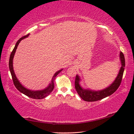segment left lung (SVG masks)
Here are the masks:
<instances>
[{"label":"left lung","mask_w":134,"mask_h":134,"mask_svg":"<svg viewBox=\"0 0 134 134\" xmlns=\"http://www.w3.org/2000/svg\"><path fill=\"white\" fill-rule=\"evenodd\" d=\"M119 58L121 61V66L120 68L118 74L115 78V80L110 85L105 89L99 90H94L89 88H84L80 85L81 79L79 74H77L75 80V88L77 92L81 99L86 102H94L99 100L105 97L109 96L113 94L119 87L121 83L122 78L123 76L125 61L123 53L121 51L119 53Z\"/></svg>","instance_id":"1"}]
</instances>
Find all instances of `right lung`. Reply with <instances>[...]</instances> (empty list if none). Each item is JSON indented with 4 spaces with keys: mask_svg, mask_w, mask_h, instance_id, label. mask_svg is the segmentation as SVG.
<instances>
[{
    "mask_svg": "<svg viewBox=\"0 0 134 134\" xmlns=\"http://www.w3.org/2000/svg\"><path fill=\"white\" fill-rule=\"evenodd\" d=\"M29 35V34H28L27 35L24 36V37H22L16 43L14 48H13V51L12 53H11V54L10 55L9 62V70H10L11 75H12V77L13 79V83H14V85L15 86L16 88V89L19 90L20 92H21L22 93L24 94L27 96L31 97V98L34 99H41L43 98H45V97H46L47 96H48V95L51 93V92L53 91L54 87V80H55L56 76L62 71L63 69L58 70V71L55 72V73L54 74L53 77H52L51 82L48 84V86L44 88V89L38 90H31L25 87V86L22 85L21 83L20 82L19 80L18 79L15 73L14 70H13V58H14L15 54L16 53V51L18 45H19L20 42H21L22 40L27 38Z\"/></svg>",
    "mask_w": 134,
    "mask_h": 134,
    "instance_id": "add662e5",
    "label": "right lung"
}]
</instances>
